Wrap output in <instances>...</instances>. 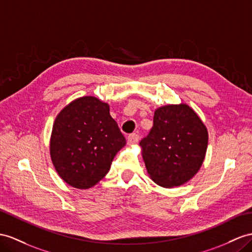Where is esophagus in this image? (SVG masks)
Listing matches in <instances>:
<instances>
[{
    "instance_id": "1",
    "label": "esophagus",
    "mask_w": 252,
    "mask_h": 252,
    "mask_svg": "<svg viewBox=\"0 0 252 252\" xmlns=\"http://www.w3.org/2000/svg\"><path fill=\"white\" fill-rule=\"evenodd\" d=\"M138 139H139V137H138L137 134L134 133V134L128 135V136H127V145L133 146L135 144H137L138 143Z\"/></svg>"
}]
</instances>
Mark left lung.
<instances>
[{
	"label": "left lung",
	"mask_w": 252,
	"mask_h": 252,
	"mask_svg": "<svg viewBox=\"0 0 252 252\" xmlns=\"http://www.w3.org/2000/svg\"><path fill=\"white\" fill-rule=\"evenodd\" d=\"M208 141V128L189 105L157 108L151 131L139 143L148 175L165 189L189 182L202 166Z\"/></svg>",
	"instance_id": "1"
}]
</instances>
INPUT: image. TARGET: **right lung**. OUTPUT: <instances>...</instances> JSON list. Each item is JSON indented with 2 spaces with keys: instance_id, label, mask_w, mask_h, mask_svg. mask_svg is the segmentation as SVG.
Masks as SVG:
<instances>
[{
  "instance_id": "obj_1",
  "label": "right lung",
  "mask_w": 252,
  "mask_h": 252,
  "mask_svg": "<svg viewBox=\"0 0 252 252\" xmlns=\"http://www.w3.org/2000/svg\"><path fill=\"white\" fill-rule=\"evenodd\" d=\"M126 144L107 103L85 95L70 102L56 116L50 157L63 182L87 189L107 175L115 156Z\"/></svg>"
}]
</instances>
